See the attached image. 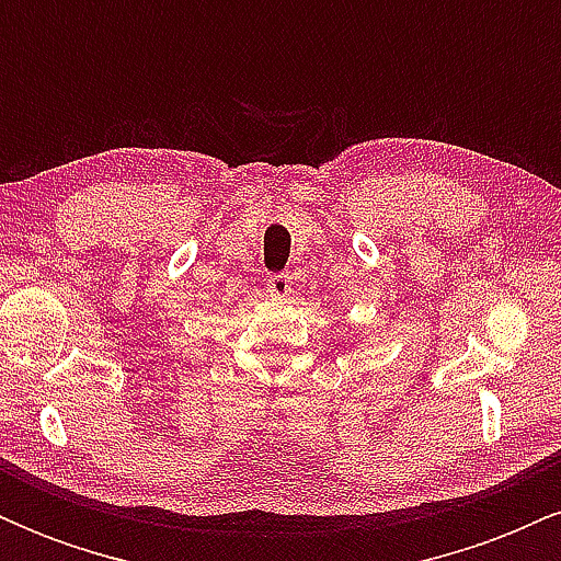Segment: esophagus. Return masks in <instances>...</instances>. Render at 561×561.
I'll use <instances>...</instances> for the list:
<instances>
[{
	"label": "esophagus",
	"instance_id": "1",
	"mask_svg": "<svg viewBox=\"0 0 561 561\" xmlns=\"http://www.w3.org/2000/svg\"><path fill=\"white\" fill-rule=\"evenodd\" d=\"M266 289L274 298H285V295L293 293V279H289V274H272L266 279Z\"/></svg>",
	"mask_w": 561,
	"mask_h": 561
}]
</instances>
